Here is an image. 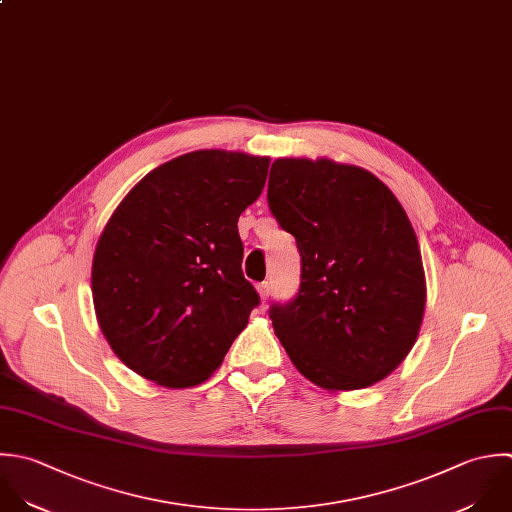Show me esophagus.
I'll return each mask as SVG.
<instances>
[{
  "instance_id": "esophagus-1",
  "label": "esophagus",
  "mask_w": 512,
  "mask_h": 512,
  "mask_svg": "<svg viewBox=\"0 0 512 512\" xmlns=\"http://www.w3.org/2000/svg\"><path fill=\"white\" fill-rule=\"evenodd\" d=\"M257 291H259V297H261V301H267V299H269V295H271V285H269L267 281H265V283H259Z\"/></svg>"
}]
</instances>
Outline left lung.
<instances>
[{
    "label": "left lung",
    "mask_w": 512,
    "mask_h": 512,
    "mask_svg": "<svg viewBox=\"0 0 512 512\" xmlns=\"http://www.w3.org/2000/svg\"><path fill=\"white\" fill-rule=\"evenodd\" d=\"M267 201L301 253L299 293L269 309L289 359L327 391L383 381L413 349L427 303L403 205L363 167L303 157L273 161Z\"/></svg>",
    "instance_id": "8db88e82"
}]
</instances>
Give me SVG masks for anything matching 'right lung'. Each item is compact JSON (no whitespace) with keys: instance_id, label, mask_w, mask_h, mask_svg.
Masks as SVG:
<instances>
[{"instance_id":"obj_1","label":"right lung","mask_w":512,"mask_h":512,"mask_svg":"<svg viewBox=\"0 0 512 512\" xmlns=\"http://www.w3.org/2000/svg\"><path fill=\"white\" fill-rule=\"evenodd\" d=\"M269 157L201 149L147 173L93 255V307L113 353L161 387L207 381L259 305L243 277L239 215Z\"/></svg>"}]
</instances>
